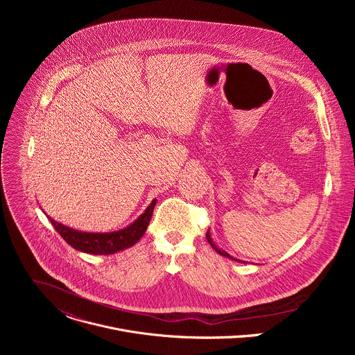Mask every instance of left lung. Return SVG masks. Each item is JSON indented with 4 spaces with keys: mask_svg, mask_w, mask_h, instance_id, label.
<instances>
[{
    "mask_svg": "<svg viewBox=\"0 0 355 355\" xmlns=\"http://www.w3.org/2000/svg\"><path fill=\"white\" fill-rule=\"evenodd\" d=\"M207 239H208V241H209V244L212 245V248L216 251V252H219L220 256H225V257H227V259H230V260H233V261H237V263H244V261H241V260H237V259H234V257H232L229 252H226L225 250H222V248H219L215 243H214V240H212V237H211V233H209V230H208V233H207Z\"/></svg>",
    "mask_w": 355,
    "mask_h": 355,
    "instance_id": "obj_1",
    "label": "left lung"
}]
</instances>
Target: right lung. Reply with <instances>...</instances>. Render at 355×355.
Listing matches in <instances>:
<instances>
[{
    "label": "right lung",
    "instance_id": "right-lung-1",
    "mask_svg": "<svg viewBox=\"0 0 355 355\" xmlns=\"http://www.w3.org/2000/svg\"><path fill=\"white\" fill-rule=\"evenodd\" d=\"M156 205V198L151 200V204L146 208V211L129 226L115 230V232H105V233H92V232H81L73 227L64 226L50 216L49 220L52 222L53 227L58 233L76 250L88 252V254L95 256H110L115 254L118 251L126 250L135 245L141 236L144 234L148 222L153 215V209Z\"/></svg>",
    "mask_w": 355,
    "mask_h": 355
}]
</instances>
